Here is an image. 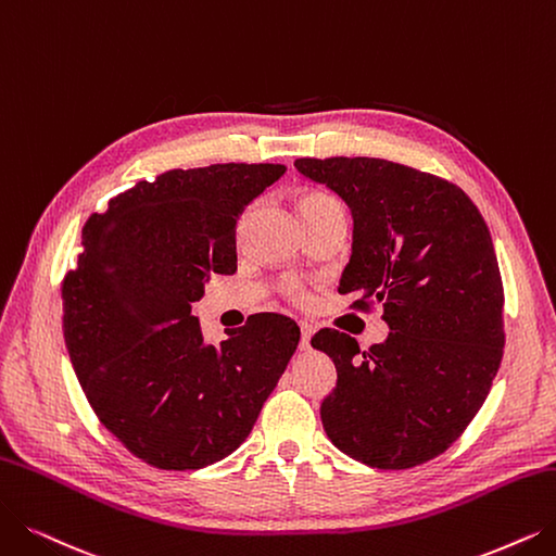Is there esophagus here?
<instances>
[{"label":"esophagus","instance_id":"esophagus-1","mask_svg":"<svg viewBox=\"0 0 556 556\" xmlns=\"http://www.w3.org/2000/svg\"><path fill=\"white\" fill-rule=\"evenodd\" d=\"M299 326H301V344H299V349H301V351H307V349H309V338H313L315 328L309 326L307 321H301Z\"/></svg>","mask_w":556,"mask_h":556}]
</instances>
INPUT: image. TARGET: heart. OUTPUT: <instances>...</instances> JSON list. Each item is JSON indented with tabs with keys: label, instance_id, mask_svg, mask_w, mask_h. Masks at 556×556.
I'll return each mask as SVG.
<instances>
[{
	"label": "heart",
	"instance_id": "1",
	"mask_svg": "<svg viewBox=\"0 0 556 556\" xmlns=\"http://www.w3.org/2000/svg\"><path fill=\"white\" fill-rule=\"evenodd\" d=\"M328 205H338V203L332 201L330 195L321 193V191H305V193L301 195V201H299V212H303V210H317V207H328ZM287 292H290L294 299H303V290H301L299 285L287 287Z\"/></svg>",
	"mask_w": 556,
	"mask_h": 556
}]
</instances>
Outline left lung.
<instances>
[{
  "label": "left lung",
  "instance_id": "obj_1",
  "mask_svg": "<svg viewBox=\"0 0 556 556\" xmlns=\"http://www.w3.org/2000/svg\"><path fill=\"white\" fill-rule=\"evenodd\" d=\"M353 216L340 294L383 305L386 342L361 351L321 328L338 386L321 402L332 445L379 470L445 452L483 406L502 363L504 290L491 232L468 193L431 173L374 157L296 160Z\"/></svg>",
  "mask_w": 556,
  "mask_h": 556
}]
</instances>
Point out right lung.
I'll return each mask as SVG.
<instances>
[{"label":"right lung","instance_id":"obj_1","mask_svg":"<svg viewBox=\"0 0 556 556\" xmlns=\"http://www.w3.org/2000/svg\"><path fill=\"white\" fill-rule=\"evenodd\" d=\"M282 164L175 168L91 214L63 278V338L102 425L141 460L198 470L232 454L299 346V326L253 315L205 344L191 315L212 274L237 271V220Z\"/></svg>","mask_w":556,"mask_h":556}]
</instances>
